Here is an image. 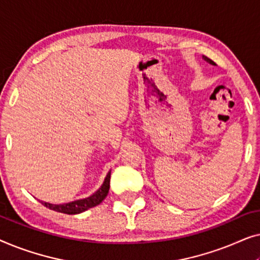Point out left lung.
<instances>
[{
  "mask_svg": "<svg viewBox=\"0 0 260 260\" xmlns=\"http://www.w3.org/2000/svg\"><path fill=\"white\" fill-rule=\"evenodd\" d=\"M202 58H204L205 60H206V61H207V62H209V63H212V65H215V62L214 61H212V60L211 59H209V58H207V56H202Z\"/></svg>",
  "mask_w": 260,
  "mask_h": 260,
  "instance_id": "obj_1",
  "label": "left lung"
}]
</instances>
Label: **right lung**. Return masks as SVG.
<instances>
[{
	"label": "right lung",
	"instance_id": "add662e5",
	"mask_svg": "<svg viewBox=\"0 0 260 260\" xmlns=\"http://www.w3.org/2000/svg\"><path fill=\"white\" fill-rule=\"evenodd\" d=\"M110 177H111V170L106 175L104 182H103L102 187L99 189L88 197L86 199H81V200H76L72 202H67V204L62 205H53L48 204V202L40 201L42 205L46 206V207L52 209V211L59 212V213H65V214H79V213H83L87 211L88 208L94 207V206H98L101 202L106 198V195L109 193L110 189Z\"/></svg>",
	"mask_w": 260,
	"mask_h": 260
}]
</instances>
